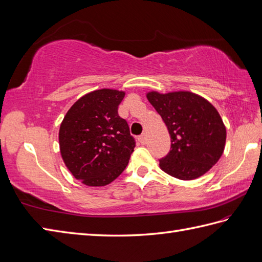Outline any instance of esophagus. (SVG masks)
I'll list each match as a JSON object with an SVG mask.
<instances>
[{"label":"esophagus","mask_w":262,"mask_h":262,"mask_svg":"<svg viewBox=\"0 0 262 262\" xmlns=\"http://www.w3.org/2000/svg\"><path fill=\"white\" fill-rule=\"evenodd\" d=\"M139 142L141 144H145L146 143V133H142L141 136H140L139 138Z\"/></svg>","instance_id":"34e87169"}]
</instances>
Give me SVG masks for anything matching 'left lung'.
<instances>
[{
  "mask_svg": "<svg viewBox=\"0 0 262 262\" xmlns=\"http://www.w3.org/2000/svg\"><path fill=\"white\" fill-rule=\"evenodd\" d=\"M171 138V150L160 168L180 180L203 176L219 161L227 131L219 112L208 100L189 91L146 93Z\"/></svg>",
  "mask_w": 262,
  "mask_h": 262,
  "instance_id": "left-lung-1",
  "label": "left lung"
}]
</instances>
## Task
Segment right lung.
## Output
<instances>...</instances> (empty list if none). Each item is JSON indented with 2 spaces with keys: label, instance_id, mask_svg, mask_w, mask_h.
Returning <instances> with one entry per match:
<instances>
[{
  "label": "right lung",
  "instance_id": "obj_1",
  "mask_svg": "<svg viewBox=\"0 0 262 262\" xmlns=\"http://www.w3.org/2000/svg\"><path fill=\"white\" fill-rule=\"evenodd\" d=\"M123 91L101 89L83 95L60 125V152L75 179L103 187L122 173L135 150V139L118 107Z\"/></svg>",
  "mask_w": 262,
  "mask_h": 262
}]
</instances>
